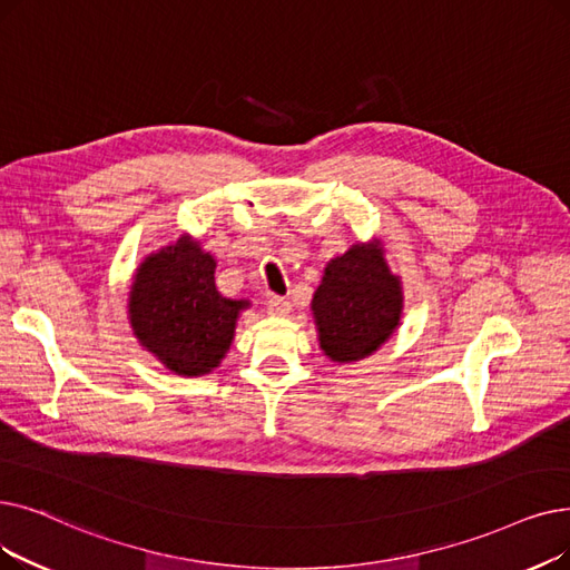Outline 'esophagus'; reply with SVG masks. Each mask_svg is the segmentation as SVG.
<instances>
[{
    "instance_id": "obj_1",
    "label": "esophagus",
    "mask_w": 570,
    "mask_h": 570,
    "mask_svg": "<svg viewBox=\"0 0 570 570\" xmlns=\"http://www.w3.org/2000/svg\"><path fill=\"white\" fill-rule=\"evenodd\" d=\"M267 309L272 316H288L291 303H288V298H282V295H272V298L267 301Z\"/></svg>"
}]
</instances>
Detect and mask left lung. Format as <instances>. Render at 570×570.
Here are the masks:
<instances>
[{"label":"left lung","mask_w":570,"mask_h":570,"mask_svg":"<svg viewBox=\"0 0 570 570\" xmlns=\"http://www.w3.org/2000/svg\"><path fill=\"white\" fill-rule=\"evenodd\" d=\"M380 237L356 242L324 267L312 298L318 346L333 363L373 356L399 331L403 282L393 275Z\"/></svg>","instance_id":"obj_1"}]
</instances>
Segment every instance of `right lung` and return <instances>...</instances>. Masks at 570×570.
Returning <instances> with one entry per match:
<instances>
[{"label": "right lung", "mask_w": 570, "mask_h": 570, "mask_svg": "<svg viewBox=\"0 0 570 570\" xmlns=\"http://www.w3.org/2000/svg\"><path fill=\"white\" fill-rule=\"evenodd\" d=\"M216 258L188 233L148 254L132 275L128 318L137 342L184 377L209 375L226 358L249 301L216 288Z\"/></svg>", "instance_id": "1"}]
</instances>
